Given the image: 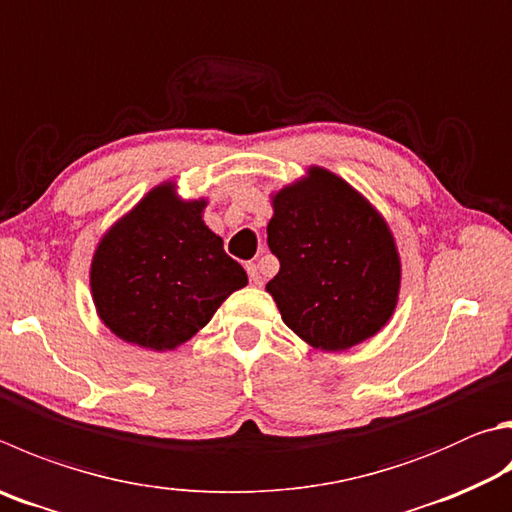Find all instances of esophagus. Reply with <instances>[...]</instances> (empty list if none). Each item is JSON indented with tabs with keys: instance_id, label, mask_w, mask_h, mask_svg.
Wrapping results in <instances>:
<instances>
[{
	"instance_id": "1",
	"label": "esophagus",
	"mask_w": 512,
	"mask_h": 512,
	"mask_svg": "<svg viewBox=\"0 0 512 512\" xmlns=\"http://www.w3.org/2000/svg\"><path fill=\"white\" fill-rule=\"evenodd\" d=\"M246 271H248V277H250V284H253V286L262 284V275H259V266L255 262H248Z\"/></svg>"
}]
</instances>
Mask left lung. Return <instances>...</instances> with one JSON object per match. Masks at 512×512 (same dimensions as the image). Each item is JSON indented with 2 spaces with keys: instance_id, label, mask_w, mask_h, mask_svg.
<instances>
[{
  "instance_id": "1",
  "label": "left lung",
  "mask_w": 512,
  "mask_h": 512,
  "mask_svg": "<svg viewBox=\"0 0 512 512\" xmlns=\"http://www.w3.org/2000/svg\"><path fill=\"white\" fill-rule=\"evenodd\" d=\"M266 284L288 329L322 351H345L385 327L401 291V257L383 215L324 167L271 194Z\"/></svg>"
}]
</instances>
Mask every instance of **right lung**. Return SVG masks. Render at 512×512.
Masks as SVG:
<instances>
[{
	"instance_id": "obj_1",
	"label": "right lung",
	"mask_w": 512,
	"mask_h": 512,
	"mask_svg": "<svg viewBox=\"0 0 512 512\" xmlns=\"http://www.w3.org/2000/svg\"><path fill=\"white\" fill-rule=\"evenodd\" d=\"M206 206V199H181L176 183L165 181L102 235L91 259V297L114 336L172 351L248 284L224 239L203 221Z\"/></svg>"
}]
</instances>
